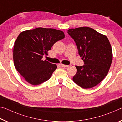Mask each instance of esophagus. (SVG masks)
Masks as SVG:
<instances>
[{
    "instance_id": "1",
    "label": "esophagus",
    "mask_w": 122,
    "mask_h": 122,
    "mask_svg": "<svg viewBox=\"0 0 122 122\" xmlns=\"http://www.w3.org/2000/svg\"><path fill=\"white\" fill-rule=\"evenodd\" d=\"M60 65L61 67H69V65H63V64H61V65Z\"/></svg>"
}]
</instances>
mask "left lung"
Segmentation results:
<instances>
[{"label": "left lung", "mask_w": 122, "mask_h": 122, "mask_svg": "<svg viewBox=\"0 0 122 122\" xmlns=\"http://www.w3.org/2000/svg\"><path fill=\"white\" fill-rule=\"evenodd\" d=\"M84 65L76 66L77 73L73 81L84 89L100 83L108 74L112 60V49L107 37L88 27L69 29Z\"/></svg>", "instance_id": "8db88e82"}]
</instances>
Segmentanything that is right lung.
Segmentation results:
<instances>
[{"label": "right lung", "mask_w": 122, "mask_h": 122, "mask_svg": "<svg viewBox=\"0 0 122 122\" xmlns=\"http://www.w3.org/2000/svg\"><path fill=\"white\" fill-rule=\"evenodd\" d=\"M64 38L61 30L41 27L24 31L18 36L14 45V64L27 82L38 85L50 78L57 66L43 60V56Z\"/></svg>", "instance_id": "obj_1"}]
</instances>
